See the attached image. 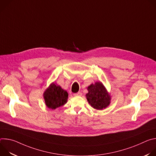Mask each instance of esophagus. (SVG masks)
<instances>
[{"instance_id": "1", "label": "esophagus", "mask_w": 156, "mask_h": 156, "mask_svg": "<svg viewBox=\"0 0 156 156\" xmlns=\"http://www.w3.org/2000/svg\"><path fill=\"white\" fill-rule=\"evenodd\" d=\"M82 95V93L81 92H78L77 93H75L73 94L74 96H81Z\"/></svg>"}]
</instances>
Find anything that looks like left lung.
<instances>
[{
  "instance_id": "left-lung-1",
  "label": "left lung",
  "mask_w": 156,
  "mask_h": 156,
  "mask_svg": "<svg viewBox=\"0 0 156 156\" xmlns=\"http://www.w3.org/2000/svg\"><path fill=\"white\" fill-rule=\"evenodd\" d=\"M86 98L88 103L96 110H103L110 104L111 96L101 81L92 83L87 87Z\"/></svg>"
}]
</instances>
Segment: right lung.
<instances>
[{
    "mask_svg": "<svg viewBox=\"0 0 156 156\" xmlns=\"http://www.w3.org/2000/svg\"><path fill=\"white\" fill-rule=\"evenodd\" d=\"M69 94L57 83L53 82L43 93L46 105L49 109H55L67 102Z\"/></svg>",
    "mask_w": 156,
    "mask_h": 156,
    "instance_id": "right-lung-1",
    "label": "right lung"
}]
</instances>
